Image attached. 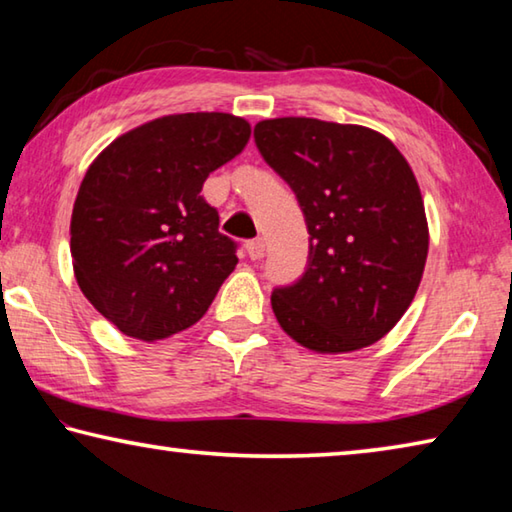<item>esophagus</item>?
Segmentation results:
<instances>
[{"mask_svg":"<svg viewBox=\"0 0 512 512\" xmlns=\"http://www.w3.org/2000/svg\"><path fill=\"white\" fill-rule=\"evenodd\" d=\"M246 250H248V257L253 259V262H257V259H262V257H264V253H266V244H264V239L248 241Z\"/></svg>","mask_w":512,"mask_h":512,"instance_id":"obj_1","label":"esophagus"}]
</instances>
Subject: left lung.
<instances>
[{
  "mask_svg": "<svg viewBox=\"0 0 512 512\" xmlns=\"http://www.w3.org/2000/svg\"><path fill=\"white\" fill-rule=\"evenodd\" d=\"M255 142L309 230L305 275L271 296L277 323L318 354L377 343L409 309L429 253L411 164L372 128L314 117L259 121Z\"/></svg>",
  "mask_w": 512,
  "mask_h": 512,
  "instance_id": "8db88e82",
  "label": "left lung"
}]
</instances>
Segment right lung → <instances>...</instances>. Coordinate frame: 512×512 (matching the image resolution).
Segmentation results:
<instances>
[{"label": "right lung", "mask_w": 512, "mask_h": 512, "mask_svg": "<svg viewBox=\"0 0 512 512\" xmlns=\"http://www.w3.org/2000/svg\"><path fill=\"white\" fill-rule=\"evenodd\" d=\"M248 140V121L228 112L167 115L119 135L85 171L69 223L72 266L121 334L153 343L183 332L235 271V241L201 189Z\"/></svg>", "instance_id": "right-lung-1"}]
</instances>
